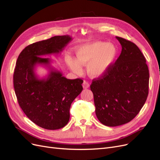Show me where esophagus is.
<instances>
[{"mask_svg": "<svg viewBox=\"0 0 160 160\" xmlns=\"http://www.w3.org/2000/svg\"><path fill=\"white\" fill-rule=\"evenodd\" d=\"M83 89H88V88H89V83H88V81H83Z\"/></svg>", "mask_w": 160, "mask_h": 160, "instance_id": "obj_1", "label": "esophagus"}]
</instances>
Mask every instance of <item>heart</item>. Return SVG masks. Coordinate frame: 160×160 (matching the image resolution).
<instances>
[{"label":"heart","mask_w":160,"mask_h":160,"mask_svg":"<svg viewBox=\"0 0 160 160\" xmlns=\"http://www.w3.org/2000/svg\"><path fill=\"white\" fill-rule=\"evenodd\" d=\"M117 55V49L112 44L97 41L82 46L76 51V60L69 55L66 62L75 72L81 71L80 65H87L88 74L98 77L105 74L113 64Z\"/></svg>","instance_id":"heart-1"}]
</instances>
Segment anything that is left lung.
<instances>
[{
  "instance_id": "1",
  "label": "left lung",
  "mask_w": 160,
  "mask_h": 160,
  "mask_svg": "<svg viewBox=\"0 0 160 160\" xmlns=\"http://www.w3.org/2000/svg\"><path fill=\"white\" fill-rule=\"evenodd\" d=\"M116 38L122 47L119 57L90 86L97 118L109 127L132 121L146 103L149 91V73L142 52L133 42Z\"/></svg>"
}]
</instances>
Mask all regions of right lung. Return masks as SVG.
I'll use <instances>...</instances> for the list:
<instances>
[{
    "mask_svg": "<svg viewBox=\"0 0 160 160\" xmlns=\"http://www.w3.org/2000/svg\"><path fill=\"white\" fill-rule=\"evenodd\" d=\"M72 40L69 35L55 36L26 47L18 57L13 75L18 102L28 118L38 126L55 130L65 127L70 118L73 100L83 90L81 79H69L51 66L45 55L58 54ZM37 64L50 69L45 78L34 72Z\"/></svg>",
    "mask_w": 160,
    "mask_h": 160,
    "instance_id": "add662e5",
    "label": "right lung"
}]
</instances>
